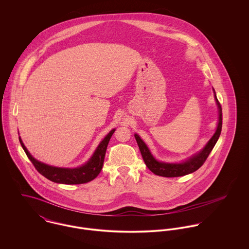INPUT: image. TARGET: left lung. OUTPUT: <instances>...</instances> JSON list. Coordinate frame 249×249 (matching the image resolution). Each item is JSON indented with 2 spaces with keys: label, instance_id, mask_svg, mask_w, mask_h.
<instances>
[{
  "label": "left lung",
  "instance_id": "1",
  "mask_svg": "<svg viewBox=\"0 0 249 249\" xmlns=\"http://www.w3.org/2000/svg\"><path fill=\"white\" fill-rule=\"evenodd\" d=\"M214 100L216 103V106L218 107V124L216 130L213 135V137L209 140V142L206 143V145L196 154L193 155L190 157L188 160L182 162V163H165V162H160L157 161L149 151L148 147L146 144L142 141V139L139 137V135L135 134V139L137 141V143L139 145L141 154H142V159L144 161V164L146 167L156 176L164 177V178H178V177H183L189 174H192L198 170L206 161L207 157L209 156L210 152L217 142L220 132H221V126H222V111H221V107L220 104L218 103L214 90Z\"/></svg>",
  "mask_w": 249,
  "mask_h": 249
}]
</instances>
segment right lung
I'll return each instance as SVG.
<instances>
[{
	"instance_id": "add662e5",
	"label": "right lung",
	"mask_w": 249,
	"mask_h": 249,
	"mask_svg": "<svg viewBox=\"0 0 249 249\" xmlns=\"http://www.w3.org/2000/svg\"><path fill=\"white\" fill-rule=\"evenodd\" d=\"M114 131H115V128L112 129L105 137V139L100 142L94 154L92 155V157L89 159L87 163H85L84 165L78 168H73V169L57 168V167H53V166L44 164L42 162H39L32 156V154L29 152V150L27 149V147L25 146L20 137H19V141L21 142V145L25 150L27 156L32 161V163L34 164L37 172L40 175H42L43 177L55 183L74 185V184L87 183L99 176L104 166L108 142L110 141V138L113 135Z\"/></svg>"
}]
</instances>
